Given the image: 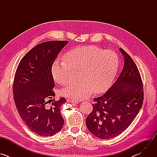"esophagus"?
<instances>
[{"mask_svg":"<svg viewBox=\"0 0 157 157\" xmlns=\"http://www.w3.org/2000/svg\"><path fill=\"white\" fill-rule=\"evenodd\" d=\"M66 101H67V102H70V103H75V104H78L79 103V101H75V100L70 99H68Z\"/></svg>","mask_w":157,"mask_h":157,"instance_id":"34e87169","label":"esophagus"}]
</instances>
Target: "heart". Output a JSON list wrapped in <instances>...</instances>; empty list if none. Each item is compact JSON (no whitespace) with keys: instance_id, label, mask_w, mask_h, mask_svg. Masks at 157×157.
I'll list each match as a JSON object with an SVG mask.
<instances>
[{"instance_id":"heart-1","label":"heart","mask_w":157,"mask_h":157,"mask_svg":"<svg viewBox=\"0 0 157 157\" xmlns=\"http://www.w3.org/2000/svg\"><path fill=\"white\" fill-rule=\"evenodd\" d=\"M64 59L53 63L52 75L58 83L64 85L70 81L73 71L79 70L80 81L71 82L61 91L63 96L77 101L88 98L93 92L105 91L113 83L119 68L116 52L94 45L72 49L65 54Z\"/></svg>"}]
</instances>
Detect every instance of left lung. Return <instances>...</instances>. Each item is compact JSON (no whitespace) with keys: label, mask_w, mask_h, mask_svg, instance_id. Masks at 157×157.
Instances as JSON below:
<instances>
[{"label":"left lung","mask_w":157,"mask_h":157,"mask_svg":"<svg viewBox=\"0 0 157 157\" xmlns=\"http://www.w3.org/2000/svg\"><path fill=\"white\" fill-rule=\"evenodd\" d=\"M124 68L118 79L103 96L94 98L93 110L86 119L89 132L101 139L120 135L135 119L142 107V78L132 58L121 48Z\"/></svg>","instance_id":"left-lung-1"}]
</instances>
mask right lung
I'll return each instance as SVG.
<instances>
[{"mask_svg": "<svg viewBox=\"0 0 157 157\" xmlns=\"http://www.w3.org/2000/svg\"><path fill=\"white\" fill-rule=\"evenodd\" d=\"M68 42L50 41L37 44L21 59L15 72L13 93L17 109L29 129L40 136H52L64 125L61 107L66 99H53L55 93L52 68Z\"/></svg>", "mask_w": 157, "mask_h": 157, "instance_id": "obj_1", "label": "right lung"}]
</instances>
